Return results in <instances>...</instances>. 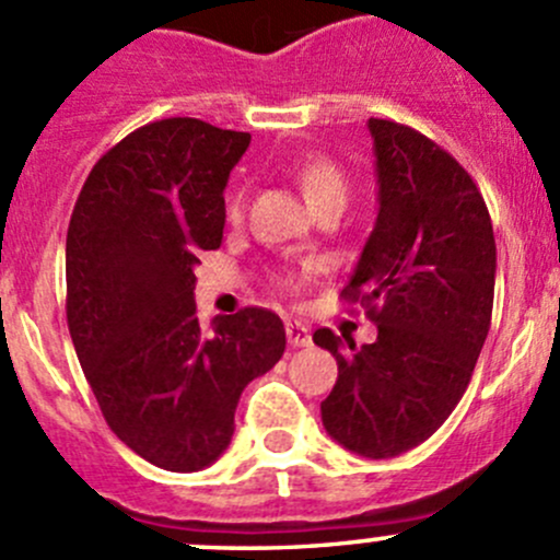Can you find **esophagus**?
Returning <instances> with one entry per match:
<instances>
[{"instance_id":"obj_1","label":"esophagus","mask_w":560,"mask_h":560,"mask_svg":"<svg viewBox=\"0 0 560 560\" xmlns=\"http://www.w3.org/2000/svg\"><path fill=\"white\" fill-rule=\"evenodd\" d=\"M287 341L295 349L312 347V330L306 325H301V322H287Z\"/></svg>"}]
</instances>
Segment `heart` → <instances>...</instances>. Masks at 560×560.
<instances>
[{
	"instance_id": "obj_1",
	"label": "heart",
	"mask_w": 560,
	"mask_h": 560,
	"mask_svg": "<svg viewBox=\"0 0 560 560\" xmlns=\"http://www.w3.org/2000/svg\"><path fill=\"white\" fill-rule=\"evenodd\" d=\"M295 175L303 195L314 208L327 206V202H341L343 206V200H347V175L327 156H303L298 162ZM241 213H244V189H233L228 195V217L238 219ZM284 284H292V279H284Z\"/></svg>"
}]
</instances>
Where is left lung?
I'll use <instances>...</instances> for the list:
<instances>
[{"mask_svg": "<svg viewBox=\"0 0 560 560\" xmlns=\"http://www.w3.org/2000/svg\"><path fill=\"white\" fill-rule=\"evenodd\" d=\"M380 213L343 301L376 322L374 343L322 327L338 363L322 425L349 453L395 457L442 428L466 393L490 330L495 238L471 175L431 138L369 118Z\"/></svg>", "mask_w": 560, "mask_h": 560, "instance_id": "obj_1", "label": "left lung"}]
</instances>
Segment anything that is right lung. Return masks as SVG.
Masks as SVG:
<instances>
[{
    "label": "right lung",
    "mask_w": 560,
    "mask_h": 560,
    "mask_svg": "<svg viewBox=\"0 0 560 560\" xmlns=\"http://www.w3.org/2000/svg\"><path fill=\"white\" fill-rule=\"evenodd\" d=\"M252 135L200 118L129 132L92 167L67 230V325L110 431L167 471L228 450L235 406L281 360L268 308L200 325L195 268L222 246L224 186Z\"/></svg>",
    "instance_id": "right-lung-1"
}]
</instances>
